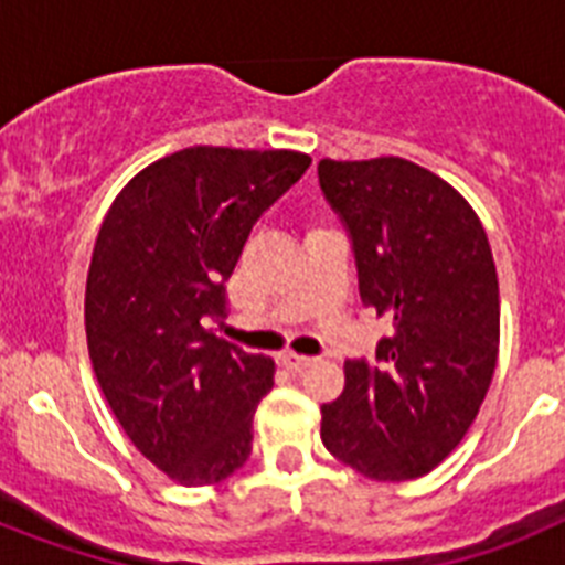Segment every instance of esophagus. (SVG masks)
<instances>
[{"instance_id":"esophagus-1","label":"esophagus","mask_w":565,"mask_h":565,"mask_svg":"<svg viewBox=\"0 0 565 565\" xmlns=\"http://www.w3.org/2000/svg\"><path fill=\"white\" fill-rule=\"evenodd\" d=\"M279 362L286 364L288 371H302V367H311L313 356H302V353L286 351V353H282V356H279Z\"/></svg>"}]
</instances>
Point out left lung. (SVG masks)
I'll list each match as a JSON object with an SVG mask.
<instances>
[{"label": "left lung", "instance_id": "obj_1", "mask_svg": "<svg viewBox=\"0 0 565 565\" xmlns=\"http://www.w3.org/2000/svg\"><path fill=\"white\" fill-rule=\"evenodd\" d=\"M319 189L351 237L359 297L393 333L348 359L322 404V444L373 481H407L456 450L498 362L501 302L487 232L438 174L404 161H319Z\"/></svg>", "mask_w": 565, "mask_h": 565}]
</instances>
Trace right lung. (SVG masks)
Listing matches in <instances>:
<instances>
[{
	"instance_id": "right-lung-1",
	"label": "right lung",
	"mask_w": 565,
	"mask_h": 565,
	"mask_svg": "<svg viewBox=\"0 0 565 565\" xmlns=\"http://www.w3.org/2000/svg\"><path fill=\"white\" fill-rule=\"evenodd\" d=\"M311 167L291 149L189 147L115 198L84 294L89 362L124 433L186 487L252 456V418L274 362L214 337L254 223Z\"/></svg>"
}]
</instances>
